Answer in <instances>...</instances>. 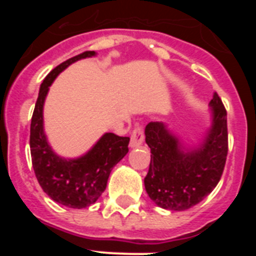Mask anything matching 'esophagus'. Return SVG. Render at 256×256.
Wrapping results in <instances>:
<instances>
[{
    "instance_id": "1",
    "label": "esophagus",
    "mask_w": 256,
    "mask_h": 256,
    "mask_svg": "<svg viewBox=\"0 0 256 256\" xmlns=\"http://www.w3.org/2000/svg\"><path fill=\"white\" fill-rule=\"evenodd\" d=\"M144 128L141 126H137L133 128L132 133H130V148H138L144 144Z\"/></svg>"
}]
</instances>
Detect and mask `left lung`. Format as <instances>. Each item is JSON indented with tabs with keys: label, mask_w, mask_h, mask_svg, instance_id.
<instances>
[{
	"label": "left lung",
	"mask_w": 256,
	"mask_h": 256,
	"mask_svg": "<svg viewBox=\"0 0 256 256\" xmlns=\"http://www.w3.org/2000/svg\"><path fill=\"white\" fill-rule=\"evenodd\" d=\"M212 124L205 142L192 151H183L178 140L159 122L146 126V144L151 160L144 188L162 209L182 212L204 200L216 188L224 170L228 154L227 110L219 94L210 101Z\"/></svg>",
	"instance_id": "obj_1"
}]
</instances>
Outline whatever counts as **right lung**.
I'll use <instances>...</instances> for the list:
<instances>
[{"instance_id": "1", "label": "right lung", "mask_w": 256, "mask_h": 256, "mask_svg": "<svg viewBox=\"0 0 256 256\" xmlns=\"http://www.w3.org/2000/svg\"><path fill=\"white\" fill-rule=\"evenodd\" d=\"M84 51L52 69L40 84L30 123V155L40 186L54 201L73 209H83L100 198L105 191L112 168L128 152L130 137L106 133L91 151L76 160H65L56 155L47 144L44 133V102L54 79L74 61L94 56Z\"/></svg>"}]
</instances>
